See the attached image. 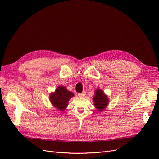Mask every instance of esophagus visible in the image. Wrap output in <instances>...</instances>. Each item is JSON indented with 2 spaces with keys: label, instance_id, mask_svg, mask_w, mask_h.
Returning a JSON list of instances; mask_svg holds the SVG:
<instances>
[{
  "label": "esophagus",
  "instance_id": "esophagus-1",
  "mask_svg": "<svg viewBox=\"0 0 159 159\" xmlns=\"http://www.w3.org/2000/svg\"><path fill=\"white\" fill-rule=\"evenodd\" d=\"M85 95H86V93H85L84 92H83L81 93H78V96L80 97H83L84 96H85Z\"/></svg>",
  "mask_w": 159,
  "mask_h": 159
}]
</instances>
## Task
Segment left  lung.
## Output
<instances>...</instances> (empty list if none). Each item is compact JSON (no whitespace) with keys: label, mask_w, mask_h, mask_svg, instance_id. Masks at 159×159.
Listing matches in <instances>:
<instances>
[{"label":"left lung","mask_w":159,"mask_h":159,"mask_svg":"<svg viewBox=\"0 0 159 159\" xmlns=\"http://www.w3.org/2000/svg\"><path fill=\"white\" fill-rule=\"evenodd\" d=\"M93 105L99 111H102L109 104V98L101 89H96L93 97Z\"/></svg>","instance_id":"obj_1"}]
</instances>
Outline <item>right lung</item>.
<instances>
[{
    "label": "right lung",
    "mask_w": 159,
    "mask_h": 159,
    "mask_svg": "<svg viewBox=\"0 0 159 159\" xmlns=\"http://www.w3.org/2000/svg\"><path fill=\"white\" fill-rule=\"evenodd\" d=\"M72 92L69 91L64 86H58L55 92L50 94V101L52 104L60 111H64L68 106L69 101L74 97Z\"/></svg>",
    "instance_id": "1"
}]
</instances>
